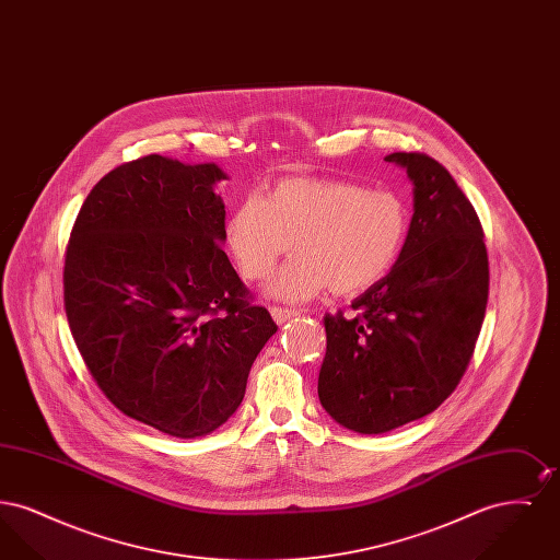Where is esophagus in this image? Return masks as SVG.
Returning a JSON list of instances; mask_svg holds the SVG:
<instances>
[{"mask_svg":"<svg viewBox=\"0 0 560 560\" xmlns=\"http://www.w3.org/2000/svg\"><path fill=\"white\" fill-rule=\"evenodd\" d=\"M270 315H272V319H275L277 325H283V323H288V320L293 319V317H298L300 313H298V311H292V308L272 306V308H270Z\"/></svg>","mask_w":560,"mask_h":560,"instance_id":"34e87169","label":"esophagus"}]
</instances>
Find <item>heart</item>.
I'll return each mask as SVG.
<instances>
[{
    "mask_svg": "<svg viewBox=\"0 0 560 560\" xmlns=\"http://www.w3.org/2000/svg\"><path fill=\"white\" fill-rule=\"evenodd\" d=\"M409 229V206L393 190L288 178L265 199L241 201L226 222V241L241 272L256 281L267 279L295 245L300 254L270 279L267 293L306 302L329 288L352 295L380 283L399 262Z\"/></svg>",
    "mask_w": 560,
    "mask_h": 560,
    "instance_id": "b5f03b06",
    "label": "heart"
}]
</instances>
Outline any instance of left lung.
I'll return each mask as SVG.
<instances>
[{
  "mask_svg": "<svg viewBox=\"0 0 560 560\" xmlns=\"http://www.w3.org/2000/svg\"><path fill=\"white\" fill-rule=\"evenodd\" d=\"M413 185L411 229L395 268L361 293L352 317L325 315L323 409L382 434L432 413L466 372L489 295L479 215L439 161L390 153Z\"/></svg>",
  "mask_w": 560,
  "mask_h": 560,
  "instance_id": "8db88e82",
  "label": "left lung"
}]
</instances>
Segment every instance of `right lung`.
<instances>
[{
	"instance_id": "right-lung-1",
	"label": "right lung",
	"mask_w": 560,
	"mask_h": 560,
	"mask_svg": "<svg viewBox=\"0 0 560 560\" xmlns=\"http://www.w3.org/2000/svg\"><path fill=\"white\" fill-rule=\"evenodd\" d=\"M215 163L147 155L90 190L65 258V311L81 357L126 416L197 439L240 409L277 331L222 249Z\"/></svg>"
}]
</instances>
